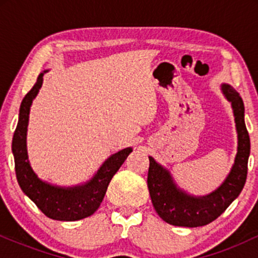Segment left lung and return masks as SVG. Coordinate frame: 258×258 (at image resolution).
Here are the masks:
<instances>
[{
  "instance_id": "obj_1",
  "label": "left lung",
  "mask_w": 258,
  "mask_h": 258,
  "mask_svg": "<svg viewBox=\"0 0 258 258\" xmlns=\"http://www.w3.org/2000/svg\"><path fill=\"white\" fill-rule=\"evenodd\" d=\"M222 92L232 103L238 132V153L226 180L205 197H193L180 190L170 172L149 156L148 188L158 215L167 223L178 227H201L211 223L226 211L244 188L250 155V137L245 126L244 102L232 86L223 84Z\"/></svg>"
}]
</instances>
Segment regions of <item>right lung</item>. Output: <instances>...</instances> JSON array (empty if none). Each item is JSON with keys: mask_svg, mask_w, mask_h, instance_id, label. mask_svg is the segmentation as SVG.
Instances as JSON below:
<instances>
[{"mask_svg": "<svg viewBox=\"0 0 258 258\" xmlns=\"http://www.w3.org/2000/svg\"><path fill=\"white\" fill-rule=\"evenodd\" d=\"M44 73H47V70L38 75L36 84L26 93L20 104L19 120L12 141L16 176L24 194L34 201L47 217L57 221H79L93 215L98 210L112 176L131 154L132 148H126L112 154L97 171L93 178L85 184L64 188L52 185L38 178L29 164L26 131L31 103L42 86Z\"/></svg>", "mask_w": 258, "mask_h": 258, "instance_id": "obj_1", "label": "right lung"}]
</instances>
